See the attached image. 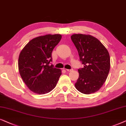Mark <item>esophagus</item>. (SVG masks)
<instances>
[{
  "label": "esophagus",
  "instance_id": "1",
  "mask_svg": "<svg viewBox=\"0 0 126 126\" xmlns=\"http://www.w3.org/2000/svg\"><path fill=\"white\" fill-rule=\"evenodd\" d=\"M73 69H66V71H68V72H70V71H71Z\"/></svg>",
  "mask_w": 126,
  "mask_h": 126
}]
</instances>
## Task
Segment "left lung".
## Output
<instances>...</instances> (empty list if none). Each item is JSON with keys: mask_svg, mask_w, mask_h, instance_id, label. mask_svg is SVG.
Masks as SVG:
<instances>
[{"mask_svg": "<svg viewBox=\"0 0 126 126\" xmlns=\"http://www.w3.org/2000/svg\"><path fill=\"white\" fill-rule=\"evenodd\" d=\"M83 68L78 69L75 86L80 93L89 94L98 91L108 77L110 57L107 49L97 38L82 34L71 36Z\"/></svg>", "mask_w": 126, "mask_h": 126, "instance_id": "left-lung-1", "label": "left lung"}]
</instances>
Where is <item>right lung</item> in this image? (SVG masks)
Masks as SVG:
<instances>
[{"instance_id":"add662e5","label":"right lung","mask_w":126,"mask_h":126,"mask_svg":"<svg viewBox=\"0 0 126 126\" xmlns=\"http://www.w3.org/2000/svg\"><path fill=\"white\" fill-rule=\"evenodd\" d=\"M62 38L60 34H47L33 38L25 46L18 59L21 78L31 91L43 94L55 88L62 75L54 68L52 52Z\"/></svg>"}]
</instances>
